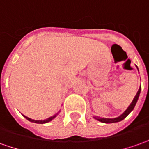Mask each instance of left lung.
Segmentation results:
<instances>
[{"label":"left lung","mask_w":149,"mask_h":149,"mask_svg":"<svg viewBox=\"0 0 149 149\" xmlns=\"http://www.w3.org/2000/svg\"><path fill=\"white\" fill-rule=\"evenodd\" d=\"M140 91H141V86H140V87L136 95L134 96L133 101L131 102V104L129 105V107L126 109V110H125V112L122 113V114H121L119 117H115V118H104V117H97V116H95V117H94V118L96 119L97 121H100V122H103V123H114V122H118V121H122V120L127 117V116L130 114V112L134 109V106H135V104H136V103H137V101H138L139 100V95H140Z\"/></svg>","instance_id":"8db88e82"}]
</instances>
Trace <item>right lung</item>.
<instances>
[{
    "label": "right lung",
    "mask_w": 149,
    "mask_h": 149,
    "mask_svg": "<svg viewBox=\"0 0 149 149\" xmlns=\"http://www.w3.org/2000/svg\"><path fill=\"white\" fill-rule=\"evenodd\" d=\"M59 112H60V111H59ZM59 112H58V113H59ZM58 113H56V114H54L52 117H48V118H46L45 120H33V119H31V118H29V117L24 116V117L29 121H32V122H34V123H38V124H44V123H47V122H49V121H52L54 118H55V117H57V115L58 114Z\"/></svg>",
    "instance_id": "add662e5"
}]
</instances>
